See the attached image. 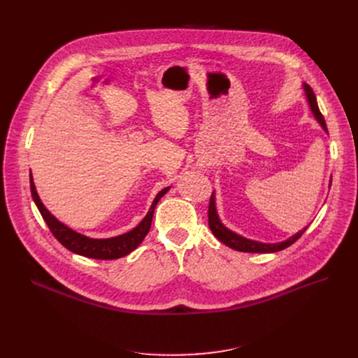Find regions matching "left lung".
<instances>
[{"label": "left lung", "instance_id": "8db88e82", "mask_svg": "<svg viewBox=\"0 0 358 358\" xmlns=\"http://www.w3.org/2000/svg\"><path fill=\"white\" fill-rule=\"evenodd\" d=\"M303 88H305V92H306V99H308V103L310 106V110L313 113L315 119L319 122V124L322 126V129L328 134V127H327V123H325V119L322 116V113L319 111V107H317V103H316V97H315V92L308 85V84H303ZM331 187V184H329ZM209 228L210 231L213 232V235L220 241L223 242L224 245L232 248V250H236V251H241V252H259V254H268V252H277V251H281L285 250L287 247H290L292 243H294L300 236H302L305 234V231L308 229V227L303 229V231H299L296 235L290 236L289 239L283 241V242H277V243H264V242H258V241H252V239H247L243 238L235 232H232L231 229H228L224 224L220 222L219 216H217V212H216V203H215V193H212V197H210V201H209Z\"/></svg>", "mask_w": 358, "mask_h": 358}]
</instances>
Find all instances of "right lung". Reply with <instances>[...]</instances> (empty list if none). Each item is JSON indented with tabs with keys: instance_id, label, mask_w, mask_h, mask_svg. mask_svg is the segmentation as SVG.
Here are the masks:
<instances>
[{
	"instance_id": "1",
	"label": "right lung",
	"mask_w": 358,
	"mask_h": 358,
	"mask_svg": "<svg viewBox=\"0 0 358 358\" xmlns=\"http://www.w3.org/2000/svg\"><path fill=\"white\" fill-rule=\"evenodd\" d=\"M30 190H31V197L37 206V209H39L50 232L66 250H69L73 254L87 257V258L116 259V258L130 254L131 251L139 247V243L145 239V236L148 235V232L150 229V223H152V216H154V210L157 208V203L169 190V187H166V189L161 190L157 194L155 200L152 201V206H150L149 212L146 213V216L142 219V222L135 229L129 231L127 234H123V235H119L115 238H107V239H94V238L81 235L78 232L69 229L55 216H52L49 213V210L43 206V203L41 201L39 194H37V192H36V187H34L31 176H30Z\"/></svg>"
}]
</instances>
